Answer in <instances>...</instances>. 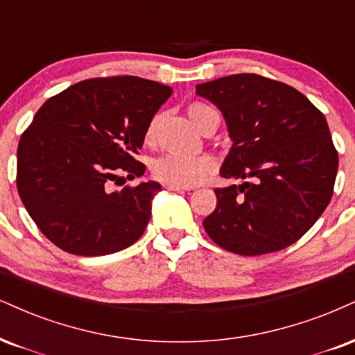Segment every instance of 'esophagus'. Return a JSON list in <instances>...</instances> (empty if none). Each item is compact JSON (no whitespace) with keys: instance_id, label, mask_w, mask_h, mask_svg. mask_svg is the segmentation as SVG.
Here are the masks:
<instances>
[{"instance_id":"1","label":"esophagus","mask_w":355,"mask_h":355,"mask_svg":"<svg viewBox=\"0 0 355 355\" xmlns=\"http://www.w3.org/2000/svg\"><path fill=\"white\" fill-rule=\"evenodd\" d=\"M163 187H164V189H168V191H189V187L178 186V184H169V182H164Z\"/></svg>"}]
</instances>
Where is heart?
<instances>
[{
  "instance_id": "obj_1",
  "label": "heart",
  "mask_w": 355,
  "mask_h": 355,
  "mask_svg": "<svg viewBox=\"0 0 355 355\" xmlns=\"http://www.w3.org/2000/svg\"><path fill=\"white\" fill-rule=\"evenodd\" d=\"M187 116L194 123V126L205 133L212 126L218 125V115L212 107L204 102H191L186 108ZM157 125H159V116H153L144 130V143L153 146L156 143ZM217 163L212 156L200 155L194 157L178 156V155H164L155 159L151 166V173L157 181L169 182V184L178 186H194L202 182L205 178L211 176L216 171Z\"/></svg>"
}]
</instances>
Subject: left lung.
I'll use <instances>...</instances> for the list:
<instances>
[{
	"mask_svg": "<svg viewBox=\"0 0 355 355\" xmlns=\"http://www.w3.org/2000/svg\"><path fill=\"white\" fill-rule=\"evenodd\" d=\"M224 115L232 144L207 235L245 257L290 247L314 225L334 192L339 156L324 115L301 92L257 73L196 87Z\"/></svg>",
	"mask_w": 355,
	"mask_h": 355,
	"instance_id": "left-lung-1",
	"label": "left lung"
}]
</instances>
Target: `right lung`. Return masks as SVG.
Masks as SVG:
<instances>
[{
    "label": "right lung",
    "instance_id": "obj_1",
    "mask_svg": "<svg viewBox=\"0 0 355 355\" xmlns=\"http://www.w3.org/2000/svg\"><path fill=\"white\" fill-rule=\"evenodd\" d=\"M173 89L135 76L82 80L39 108L17 144L16 184L26 211L60 250L110 255L141 237L157 182L110 189L121 173L143 176L144 130Z\"/></svg>",
    "mask_w": 355,
    "mask_h": 355
}]
</instances>
